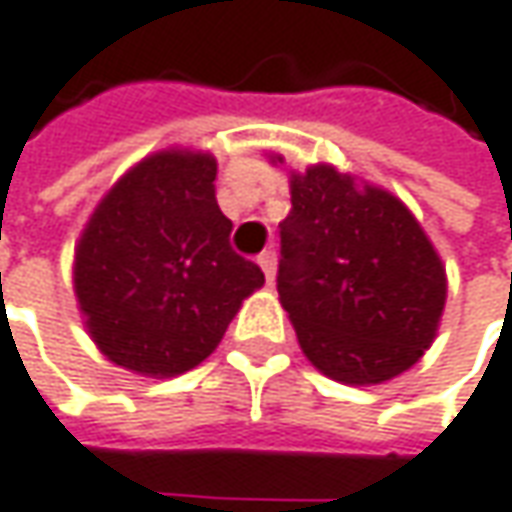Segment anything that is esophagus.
I'll list each match as a JSON object with an SVG mask.
<instances>
[{
    "mask_svg": "<svg viewBox=\"0 0 512 512\" xmlns=\"http://www.w3.org/2000/svg\"><path fill=\"white\" fill-rule=\"evenodd\" d=\"M257 263H260V269H263L266 281L272 284V281H275V252H272V249H269V252H263V255L257 257Z\"/></svg>",
    "mask_w": 512,
    "mask_h": 512,
    "instance_id": "obj_1",
    "label": "esophagus"
}]
</instances>
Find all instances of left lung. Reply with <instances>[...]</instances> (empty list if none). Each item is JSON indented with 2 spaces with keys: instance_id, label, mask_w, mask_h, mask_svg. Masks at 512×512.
<instances>
[{
  "instance_id": "left-lung-1",
  "label": "left lung",
  "mask_w": 512,
  "mask_h": 512,
  "mask_svg": "<svg viewBox=\"0 0 512 512\" xmlns=\"http://www.w3.org/2000/svg\"><path fill=\"white\" fill-rule=\"evenodd\" d=\"M289 196L278 295L304 356L342 385L408 371L446 307V266L417 217L333 165L292 170Z\"/></svg>"
}]
</instances>
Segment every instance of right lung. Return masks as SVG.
Here are the masks:
<instances>
[{"label": "right lung", "mask_w": 512, "mask_h": 512, "mask_svg": "<svg viewBox=\"0 0 512 512\" xmlns=\"http://www.w3.org/2000/svg\"><path fill=\"white\" fill-rule=\"evenodd\" d=\"M214 179L211 153L167 147L92 211L75 246V298L112 365L153 379L191 371L263 286L260 266L231 252Z\"/></svg>", "instance_id": "obj_1"}]
</instances>
